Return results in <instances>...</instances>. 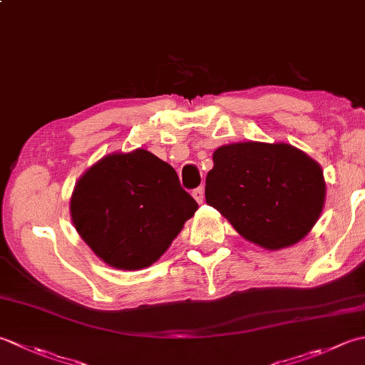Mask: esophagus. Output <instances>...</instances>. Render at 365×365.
Listing matches in <instances>:
<instances>
[{"label": "esophagus", "instance_id": "34e87169", "mask_svg": "<svg viewBox=\"0 0 365 365\" xmlns=\"http://www.w3.org/2000/svg\"><path fill=\"white\" fill-rule=\"evenodd\" d=\"M191 195H192V197H195L199 204L204 202V188L202 187H197V188L192 190Z\"/></svg>", "mask_w": 365, "mask_h": 365}]
</instances>
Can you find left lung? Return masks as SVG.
<instances>
[{
  "label": "left lung",
  "mask_w": 365,
  "mask_h": 365,
  "mask_svg": "<svg viewBox=\"0 0 365 365\" xmlns=\"http://www.w3.org/2000/svg\"><path fill=\"white\" fill-rule=\"evenodd\" d=\"M324 196L319 164L288 144L220 147L205 178L207 204L247 240L267 250L305 237L319 218Z\"/></svg>",
  "instance_id": "8db88e82"
}]
</instances>
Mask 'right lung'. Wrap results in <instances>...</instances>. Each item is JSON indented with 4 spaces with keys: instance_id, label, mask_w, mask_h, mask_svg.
<instances>
[{
    "instance_id": "1",
    "label": "right lung",
    "mask_w": 365,
    "mask_h": 365,
    "mask_svg": "<svg viewBox=\"0 0 365 365\" xmlns=\"http://www.w3.org/2000/svg\"><path fill=\"white\" fill-rule=\"evenodd\" d=\"M196 210L174 168L142 148L98 161L71 199L81 237L106 264L123 270L158 259Z\"/></svg>"
}]
</instances>
